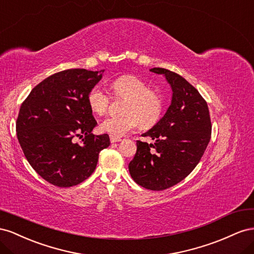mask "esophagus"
Segmentation results:
<instances>
[{"mask_svg":"<svg viewBox=\"0 0 254 254\" xmlns=\"http://www.w3.org/2000/svg\"><path fill=\"white\" fill-rule=\"evenodd\" d=\"M110 139H111V142H112V143L121 141V138H120V137H116V136H113V135H111V136H110Z\"/></svg>","mask_w":254,"mask_h":254,"instance_id":"1","label":"esophagus"}]
</instances>
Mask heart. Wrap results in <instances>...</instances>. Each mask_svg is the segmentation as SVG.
I'll list each match as a JSON object with an SVG mask.
<instances>
[{
  "label": "heart",
  "mask_w": 254,
  "mask_h": 254,
  "mask_svg": "<svg viewBox=\"0 0 254 254\" xmlns=\"http://www.w3.org/2000/svg\"><path fill=\"white\" fill-rule=\"evenodd\" d=\"M110 88L115 96L127 98L123 104L122 116H110L100 123V129L116 137L126 136L141 126L149 127L158 120L163 108V100L155 90L149 89V86L138 77L125 75L114 79ZM87 103L90 110L97 115H103L110 97L101 88L95 86L87 96Z\"/></svg>",
  "instance_id": "heart-1"
}]
</instances>
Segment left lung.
<instances>
[{
    "instance_id": "obj_1",
    "label": "left lung",
    "mask_w": 254,
    "mask_h": 254,
    "mask_svg": "<svg viewBox=\"0 0 254 254\" xmlns=\"http://www.w3.org/2000/svg\"><path fill=\"white\" fill-rule=\"evenodd\" d=\"M150 71L165 76L172 90L171 103L158 122L142 134L154 142L136 141L128 171L140 186L164 190L184 180L198 165L211 139L212 125L204 99L184 77L163 68Z\"/></svg>"
}]
</instances>
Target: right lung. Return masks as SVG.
Segmentation results:
<instances>
[{
	"label": "right lung",
	"mask_w": 254,
	"mask_h": 254,
	"mask_svg": "<svg viewBox=\"0 0 254 254\" xmlns=\"http://www.w3.org/2000/svg\"><path fill=\"white\" fill-rule=\"evenodd\" d=\"M61 71L34 87L20 107L17 137L27 162L49 183L77 185L97 167L99 153L111 144L107 134L93 135L97 126L87 96L103 72ZM85 135L83 143L74 141Z\"/></svg>",
	"instance_id": "right-lung-1"
}]
</instances>
